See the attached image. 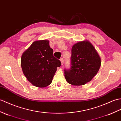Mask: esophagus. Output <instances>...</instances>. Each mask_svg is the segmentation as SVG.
<instances>
[{
	"label": "esophagus",
	"mask_w": 121,
	"mask_h": 121,
	"mask_svg": "<svg viewBox=\"0 0 121 121\" xmlns=\"http://www.w3.org/2000/svg\"><path fill=\"white\" fill-rule=\"evenodd\" d=\"M60 61H61V65H63V64H64V60H63V58H61L60 59Z\"/></svg>",
	"instance_id": "34e87169"
}]
</instances>
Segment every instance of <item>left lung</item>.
<instances>
[{
  "mask_svg": "<svg viewBox=\"0 0 121 121\" xmlns=\"http://www.w3.org/2000/svg\"><path fill=\"white\" fill-rule=\"evenodd\" d=\"M71 68L64 69L67 82L73 86H82L90 82L101 65L96 49L88 41L79 42L72 48Z\"/></svg>",
  "mask_w": 121,
  "mask_h": 121,
  "instance_id": "obj_1",
  "label": "left lung"
}]
</instances>
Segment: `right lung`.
Listing matches in <instances>:
<instances>
[{
  "label": "right lung",
  "instance_id": "add662e5",
  "mask_svg": "<svg viewBox=\"0 0 121 121\" xmlns=\"http://www.w3.org/2000/svg\"><path fill=\"white\" fill-rule=\"evenodd\" d=\"M61 62L53 56V49L48 40L33 42L22 54L21 66L29 82L38 88H44L52 83Z\"/></svg>",
  "mask_w": 121,
  "mask_h": 121
}]
</instances>
